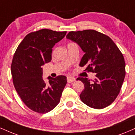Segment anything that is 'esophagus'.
<instances>
[{
	"mask_svg": "<svg viewBox=\"0 0 135 135\" xmlns=\"http://www.w3.org/2000/svg\"><path fill=\"white\" fill-rule=\"evenodd\" d=\"M75 80V79L72 77H67V82L68 83H72Z\"/></svg>",
	"mask_w": 135,
	"mask_h": 135,
	"instance_id": "esophagus-1",
	"label": "esophagus"
}]
</instances>
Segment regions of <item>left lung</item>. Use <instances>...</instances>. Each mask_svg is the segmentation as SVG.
<instances>
[{"label": "left lung", "instance_id": "1", "mask_svg": "<svg viewBox=\"0 0 135 135\" xmlns=\"http://www.w3.org/2000/svg\"><path fill=\"white\" fill-rule=\"evenodd\" d=\"M66 37L84 52L80 66L87 65L85 70L97 74L93 83L86 77L77 79L84 85L80 100L96 109L107 107L118 96L124 80L126 65L122 52L109 37L94 30L72 31Z\"/></svg>", "mask_w": 135, "mask_h": 135}]
</instances>
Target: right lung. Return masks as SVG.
Segmentation results:
<instances>
[{
    "label": "right lung",
    "instance_id": "1",
    "mask_svg": "<svg viewBox=\"0 0 135 135\" xmlns=\"http://www.w3.org/2000/svg\"><path fill=\"white\" fill-rule=\"evenodd\" d=\"M66 32L49 29L27 34L17 47L11 63L14 86L21 100L30 109L40 114L52 110L60 101L66 77L42 78V68L51 61L52 47Z\"/></svg>",
    "mask_w": 135,
    "mask_h": 135
}]
</instances>
